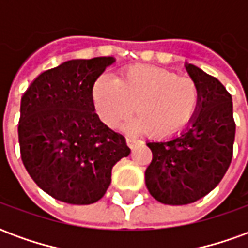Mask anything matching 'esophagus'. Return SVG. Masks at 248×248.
I'll list each match as a JSON object with an SVG mask.
<instances>
[{"mask_svg":"<svg viewBox=\"0 0 248 248\" xmlns=\"http://www.w3.org/2000/svg\"><path fill=\"white\" fill-rule=\"evenodd\" d=\"M126 142H127V146H129L130 149H134L135 140H133V138H130V137H127V138H126Z\"/></svg>","mask_w":248,"mask_h":248,"instance_id":"1","label":"esophagus"}]
</instances>
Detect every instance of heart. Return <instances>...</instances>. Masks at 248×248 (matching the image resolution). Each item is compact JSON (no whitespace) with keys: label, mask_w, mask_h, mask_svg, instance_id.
Here are the masks:
<instances>
[{"label":"heart","mask_w":248,"mask_h":248,"mask_svg":"<svg viewBox=\"0 0 248 248\" xmlns=\"http://www.w3.org/2000/svg\"><path fill=\"white\" fill-rule=\"evenodd\" d=\"M95 108L110 126L126 124L134 133L151 131L153 137H170L186 129L197 117L202 93L195 81L153 66L130 67L114 81L101 77L93 89Z\"/></svg>","instance_id":"b5f03b06"}]
</instances>
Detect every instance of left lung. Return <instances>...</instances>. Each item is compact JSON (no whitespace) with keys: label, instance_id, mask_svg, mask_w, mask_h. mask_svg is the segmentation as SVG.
<instances>
[{"label":"left lung","instance_id":"obj_1","mask_svg":"<svg viewBox=\"0 0 248 248\" xmlns=\"http://www.w3.org/2000/svg\"><path fill=\"white\" fill-rule=\"evenodd\" d=\"M186 70L202 93L201 108L181 135L147 142L153 161L145 182L151 197L181 206L201 199L218 186L232 159L235 122L232 98L226 87L197 66Z\"/></svg>","mask_w":248,"mask_h":248}]
</instances>
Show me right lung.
<instances>
[{"label": "right lung", "mask_w": 248, "mask_h": 248, "mask_svg": "<svg viewBox=\"0 0 248 248\" xmlns=\"http://www.w3.org/2000/svg\"><path fill=\"white\" fill-rule=\"evenodd\" d=\"M114 57L71 60L41 73L21 98L18 140L25 169L57 201L92 204L130 154L122 134L98 118L93 86Z\"/></svg>", "instance_id": "1"}]
</instances>
